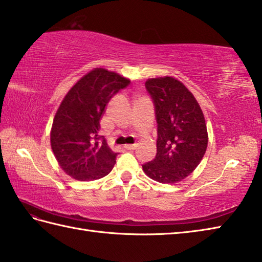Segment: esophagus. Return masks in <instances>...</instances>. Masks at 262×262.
<instances>
[{"label":"esophagus","mask_w":262,"mask_h":262,"mask_svg":"<svg viewBox=\"0 0 262 262\" xmlns=\"http://www.w3.org/2000/svg\"><path fill=\"white\" fill-rule=\"evenodd\" d=\"M124 148L126 150H135V149H137V145H125Z\"/></svg>","instance_id":"esophagus-1"}]
</instances>
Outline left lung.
<instances>
[{
	"label": "left lung",
	"mask_w": 262,
	"mask_h": 262,
	"mask_svg": "<svg viewBox=\"0 0 262 262\" xmlns=\"http://www.w3.org/2000/svg\"><path fill=\"white\" fill-rule=\"evenodd\" d=\"M146 88L154 99L158 138L156 157L142 165V169L159 183H178L188 178L205 156V115L193 94L172 76L148 79Z\"/></svg>",
	"instance_id": "left-lung-1"
}]
</instances>
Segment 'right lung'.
Returning a JSON list of instances; mask_svg holds the SVG:
<instances>
[{"label": "right lung", "mask_w": 262, "mask_h": 262, "mask_svg": "<svg viewBox=\"0 0 262 262\" xmlns=\"http://www.w3.org/2000/svg\"><path fill=\"white\" fill-rule=\"evenodd\" d=\"M130 83L107 69L95 68L64 96L51 129V147L63 172L82 182L99 180L115 165L117 152L99 136L110 99Z\"/></svg>", "instance_id": "right-lung-1"}]
</instances>
